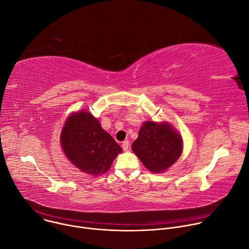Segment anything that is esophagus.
I'll return each instance as SVG.
<instances>
[{
  "label": "esophagus",
  "mask_w": 249,
  "mask_h": 249,
  "mask_svg": "<svg viewBox=\"0 0 249 249\" xmlns=\"http://www.w3.org/2000/svg\"><path fill=\"white\" fill-rule=\"evenodd\" d=\"M129 146H130L129 141H123V142H122V149H123L125 152H127V151L129 150Z\"/></svg>",
  "instance_id": "34e87169"
}]
</instances>
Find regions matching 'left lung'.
Here are the masks:
<instances>
[{
    "mask_svg": "<svg viewBox=\"0 0 249 249\" xmlns=\"http://www.w3.org/2000/svg\"><path fill=\"white\" fill-rule=\"evenodd\" d=\"M182 138L167 122L146 121L132 144L134 154L152 172L169 168L182 153Z\"/></svg>",
    "mask_w": 249,
    "mask_h": 249,
    "instance_id": "obj_1",
    "label": "left lung"
}]
</instances>
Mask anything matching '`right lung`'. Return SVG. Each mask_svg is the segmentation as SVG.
Segmentation results:
<instances>
[{"label": "right lung", "mask_w": 249, "mask_h": 249, "mask_svg": "<svg viewBox=\"0 0 249 249\" xmlns=\"http://www.w3.org/2000/svg\"><path fill=\"white\" fill-rule=\"evenodd\" d=\"M60 141L67 159L81 171L94 176L107 171L122 152L99 121L86 110L74 112L67 118Z\"/></svg>", "instance_id": "obj_1"}]
</instances>
